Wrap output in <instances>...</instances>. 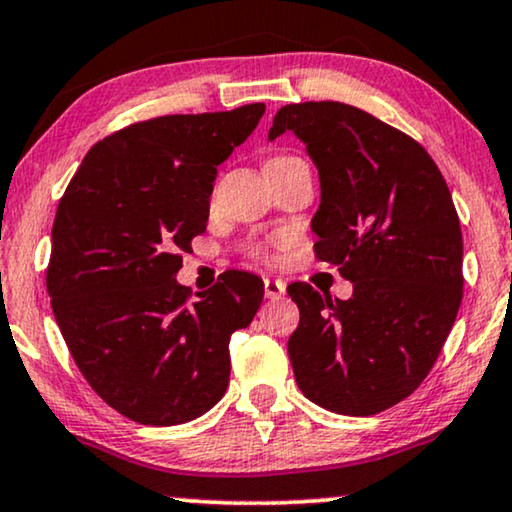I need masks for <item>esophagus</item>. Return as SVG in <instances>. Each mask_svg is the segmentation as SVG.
I'll return each instance as SVG.
<instances>
[{
    "mask_svg": "<svg viewBox=\"0 0 512 512\" xmlns=\"http://www.w3.org/2000/svg\"><path fill=\"white\" fill-rule=\"evenodd\" d=\"M263 289H265V298L277 300L284 296L286 284L282 282V279H263Z\"/></svg>",
    "mask_w": 512,
    "mask_h": 512,
    "instance_id": "esophagus-1",
    "label": "esophagus"
}]
</instances>
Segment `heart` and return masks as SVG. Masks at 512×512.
<instances>
[{"label": "heart", "mask_w": 512, "mask_h": 512, "mask_svg": "<svg viewBox=\"0 0 512 512\" xmlns=\"http://www.w3.org/2000/svg\"><path fill=\"white\" fill-rule=\"evenodd\" d=\"M291 158H296V156H275V158H270L265 165H270V163H282V160H291ZM249 254L254 256V258H258V261H263V263H272V261H275V254H272L268 244H261V242L249 244Z\"/></svg>", "instance_id": "obj_1"}]
</instances>
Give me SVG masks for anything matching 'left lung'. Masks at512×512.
I'll use <instances>...</instances> for the list:
<instances>
[{
	"mask_svg": "<svg viewBox=\"0 0 512 512\" xmlns=\"http://www.w3.org/2000/svg\"><path fill=\"white\" fill-rule=\"evenodd\" d=\"M293 130L319 167L317 261L354 284L349 300L286 286L300 310L289 338L303 394L368 417L431 373L464 296V240L438 165L417 139L342 102L286 104L270 139Z\"/></svg>",
	"mask_w": 512,
	"mask_h": 512,
	"instance_id": "obj_1",
	"label": "left lung"
}]
</instances>
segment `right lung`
Instances as JSON below:
<instances>
[{
  "mask_svg": "<svg viewBox=\"0 0 512 512\" xmlns=\"http://www.w3.org/2000/svg\"><path fill=\"white\" fill-rule=\"evenodd\" d=\"M263 111L125 125L86 153L60 198L46 268L55 321L95 394L132 422H191L226 394L230 335L251 324L263 282L230 270L193 298L174 275L207 230L216 167Z\"/></svg>",
  "mask_w": 512,
  "mask_h": 512,
  "instance_id": "add662e5",
  "label": "right lung"
}]
</instances>
